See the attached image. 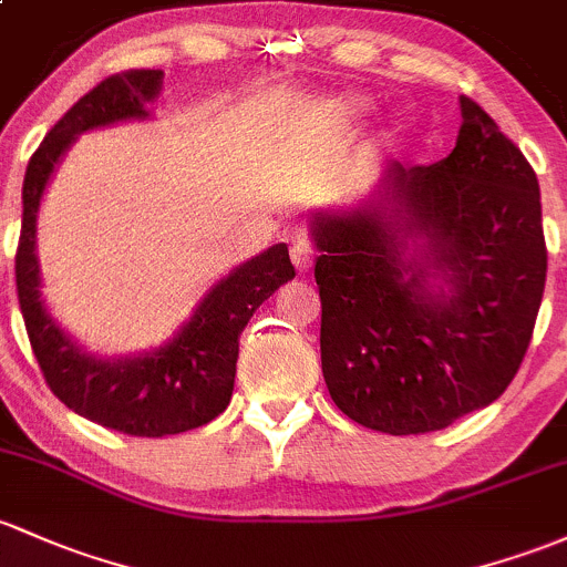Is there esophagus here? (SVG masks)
<instances>
[{"mask_svg":"<svg viewBox=\"0 0 567 567\" xmlns=\"http://www.w3.org/2000/svg\"><path fill=\"white\" fill-rule=\"evenodd\" d=\"M313 259H316V254H313V248H310V243L308 240H295V246H291V261H295V267L300 272H306V270H310V267H313Z\"/></svg>","mask_w":567,"mask_h":567,"instance_id":"34e87169","label":"esophagus"}]
</instances>
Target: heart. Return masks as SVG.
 Listing matches in <instances>:
<instances>
[{"mask_svg": "<svg viewBox=\"0 0 567 567\" xmlns=\"http://www.w3.org/2000/svg\"><path fill=\"white\" fill-rule=\"evenodd\" d=\"M359 107H362V102L354 100V96H346V100H340V111H346V113H357Z\"/></svg>", "mask_w": 567, "mask_h": 567, "instance_id": "1", "label": "heart"}]
</instances>
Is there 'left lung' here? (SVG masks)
Instances as JSON below:
<instances>
[{
    "instance_id": "1",
    "label": "left lung",
    "mask_w": 567,
    "mask_h": 567,
    "mask_svg": "<svg viewBox=\"0 0 567 567\" xmlns=\"http://www.w3.org/2000/svg\"><path fill=\"white\" fill-rule=\"evenodd\" d=\"M446 159H389L368 197L310 216L321 373L368 430L419 435L495 403L546 284L529 162L473 100Z\"/></svg>"
}]
</instances>
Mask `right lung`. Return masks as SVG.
Wrapping results in <instances>:
<instances>
[{"label":"right lung","instance_id":"1","mask_svg":"<svg viewBox=\"0 0 567 567\" xmlns=\"http://www.w3.org/2000/svg\"><path fill=\"white\" fill-rule=\"evenodd\" d=\"M162 70H130L107 78L48 132L23 178V224L16 254L18 302L51 392L78 416L137 437L203 427L229 405L240 332L254 310L295 278L289 248L276 243L218 278L173 338L126 357L94 354L51 316L42 300L38 259V218L45 188L83 132L151 118L148 105L162 94Z\"/></svg>","mask_w":567,"mask_h":567}]
</instances>
